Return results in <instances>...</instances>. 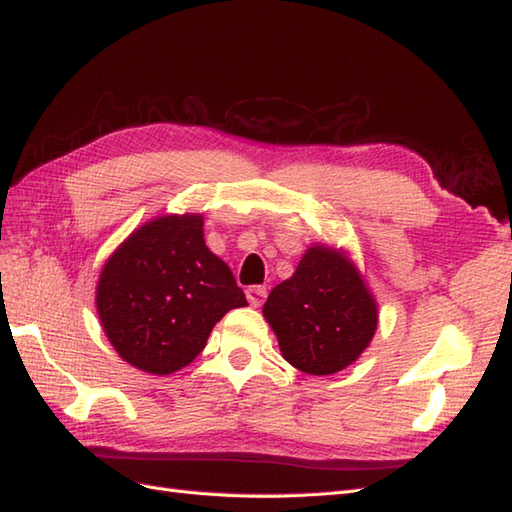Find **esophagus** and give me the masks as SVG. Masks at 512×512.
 Segmentation results:
<instances>
[{
	"label": "esophagus",
	"mask_w": 512,
	"mask_h": 512,
	"mask_svg": "<svg viewBox=\"0 0 512 512\" xmlns=\"http://www.w3.org/2000/svg\"><path fill=\"white\" fill-rule=\"evenodd\" d=\"M266 288L264 285H251V288L246 290V299H248V303H251L253 307H259L261 303L266 301Z\"/></svg>",
	"instance_id": "obj_1"
}]
</instances>
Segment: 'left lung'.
I'll return each instance as SVG.
<instances>
[{"mask_svg": "<svg viewBox=\"0 0 512 512\" xmlns=\"http://www.w3.org/2000/svg\"><path fill=\"white\" fill-rule=\"evenodd\" d=\"M264 316L283 358L310 375L358 360L377 329V307L358 270L325 246H312L292 279L272 288Z\"/></svg>", "mask_w": 512, "mask_h": 512, "instance_id": "obj_1", "label": "left lung"}]
</instances>
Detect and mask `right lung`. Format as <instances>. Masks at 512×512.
I'll list each match as a JSON object with an SVG mask.
<instances>
[{"instance_id":"right-lung-1","label":"right lung","mask_w":512,"mask_h":512,"mask_svg":"<svg viewBox=\"0 0 512 512\" xmlns=\"http://www.w3.org/2000/svg\"><path fill=\"white\" fill-rule=\"evenodd\" d=\"M98 314L115 351L141 371L170 375L205 349L213 325L246 296L202 237L200 216H165L106 261Z\"/></svg>"}]
</instances>
